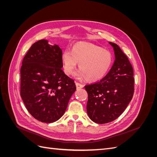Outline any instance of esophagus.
Instances as JSON below:
<instances>
[{"instance_id": "esophagus-1", "label": "esophagus", "mask_w": 157, "mask_h": 157, "mask_svg": "<svg viewBox=\"0 0 157 157\" xmlns=\"http://www.w3.org/2000/svg\"><path fill=\"white\" fill-rule=\"evenodd\" d=\"M75 84H76V86H77V89L82 88L84 87V85L82 84L79 83V82H76Z\"/></svg>"}]
</instances>
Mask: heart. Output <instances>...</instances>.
<instances>
[{"mask_svg":"<svg viewBox=\"0 0 157 157\" xmlns=\"http://www.w3.org/2000/svg\"><path fill=\"white\" fill-rule=\"evenodd\" d=\"M63 71L70 75L79 63L80 70L74 73L75 78L96 81L105 77L113 63L111 52L88 42H78L72 50H65L61 55Z\"/></svg>","mask_w":157,"mask_h":157,"instance_id":"1","label":"heart"}]
</instances>
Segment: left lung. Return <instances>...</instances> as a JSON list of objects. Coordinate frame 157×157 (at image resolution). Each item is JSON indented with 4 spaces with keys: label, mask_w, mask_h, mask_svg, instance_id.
<instances>
[{
    "label": "left lung",
    "mask_w": 157,
    "mask_h": 157,
    "mask_svg": "<svg viewBox=\"0 0 157 157\" xmlns=\"http://www.w3.org/2000/svg\"><path fill=\"white\" fill-rule=\"evenodd\" d=\"M115 51L111 70L101 80L86 85V109L90 119L98 124L115 121L127 107L134 92V71L128 57L117 44L109 42Z\"/></svg>",
    "instance_id": "1"
}]
</instances>
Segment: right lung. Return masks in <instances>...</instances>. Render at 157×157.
Returning a JSON list of instances; mask_svg holds the SVG:
<instances>
[{"label":"right lung","instance_id":"right-lung-1","mask_svg":"<svg viewBox=\"0 0 157 157\" xmlns=\"http://www.w3.org/2000/svg\"><path fill=\"white\" fill-rule=\"evenodd\" d=\"M62 50L47 40L35 42L22 61L20 95L27 111L42 122L63 115L76 90L74 80L61 69Z\"/></svg>","mask_w":157,"mask_h":157}]
</instances>
